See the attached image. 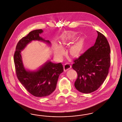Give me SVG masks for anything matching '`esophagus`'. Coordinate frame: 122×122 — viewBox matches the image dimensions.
Instances as JSON below:
<instances>
[{
	"instance_id": "1",
	"label": "esophagus",
	"mask_w": 122,
	"mask_h": 122,
	"mask_svg": "<svg viewBox=\"0 0 122 122\" xmlns=\"http://www.w3.org/2000/svg\"><path fill=\"white\" fill-rule=\"evenodd\" d=\"M64 71H66L67 70L69 69L71 67V65L69 63H66L64 66Z\"/></svg>"
}]
</instances>
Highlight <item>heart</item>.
<instances>
[{
	"label": "heart",
	"mask_w": 122,
	"mask_h": 122,
	"mask_svg": "<svg viewBox=\"0 0 122 122\" xmlns=\"http://www.w3.org/2000/svg\"><path fill=\"white\" fill-rule=\"evenodd\" d=\"M67 42V40H64L62 42L63 45H64ZM82 49V44L81 42H78L76 43L74 45L71 46L70 49V53L71 55L74 56H77L79 55ZM63 49L61 46H58L56 48L55 51V54L58 57L61 58L63 54Z\"/></svg>",
	"instance_id": "1"
}]
</instances>
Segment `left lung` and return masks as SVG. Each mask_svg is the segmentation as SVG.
I'll list each match as a JSON object with an SVG mask.
<instances>
[{
	"label": "left lung",
	"mask_w": 122,
	"mask_h": 122,
	"mask_svg": "<svg viewBox=\"0 0 122 122\" xmlns=\"http://www.w3.org/2000/svg\"><path fill=\"white\" fill-rule=\"evenodd\" d=\"M95 45L74 60L72 67L77 73L74 86L83 93L96 91L103 84L109 73L110 48L105 36L97 31Z\"/></svg>",
	"instance_id": "obj_1"
}]
</instances>
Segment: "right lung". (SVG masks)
Masks as SVG:
<instances>
[{
	"label": "right lung",
	"mask_w": 122,
	"mask_h": 122,
	"mask_svg": "<svg viewBox=\"0 0 122 122\" xmlns=\"http://www.w3.org/2000/svg\"><path fill=\"white\" fill-rule=\"evenodd\" d=\"M42 29L30 31L22 37L17 44L14 55V62L17 77L26 90L36 97L49 96L55 90L59 75L63 71L61 63H54L50 61L46 62L36 71H30L25 69L21 59V51L32 41H39L51 44L50 41L39 36Z\"/></svg>",
	"instance_id": "obj_1"
}]
</instances>
